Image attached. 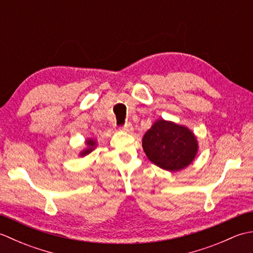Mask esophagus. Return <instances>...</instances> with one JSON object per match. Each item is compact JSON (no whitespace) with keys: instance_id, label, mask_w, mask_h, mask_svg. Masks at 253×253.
<instances>
[{"instance_id":"1","label":"esophagus","mask_w":253,"mask_h":253,"mask_svg":"<svg viewBox=\"0 0 253 253\" xmlns=\"http://www.w3.org/2000/svg\"><path fill=\"white\" fill-rule=\"evenodd\" d=\"M118 128H120V129H122V130H124V131H126V132H130L132 130V125L130 123H126L125 125L120 126Z\"/></svg>"}]
</instances>
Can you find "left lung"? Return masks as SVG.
Returning a JSON list of instances; mask_svg holds the SVG:
<instances>
[{"instance_id": "left-lung-1", "label": "left lung", "mask_w": 253, "mask_h": 253, "mask_svg": "<svg viewBox=\"0 0 253 253\" xmlns=\"http://www.w3.org/2000/svg\"><path fill=\"white\" fill-rule=\"evenodd\" d=\"M148 159L166 170H179L189 165L198 151L197 139L184 126L160 120L143 136Z\"/></svg>"}]
</instances>
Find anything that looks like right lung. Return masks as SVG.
<instances>
[{
  "mask_svg": "<svg viewBox=\"0 0 253 253\" xmlns=\"http://www.w3.org/2000/svg\"><path fill=\"white\" fill-rule=\"evenodd\" d=\"M87 144H88V146L90 147L89 149H87V150H85V151H84L83 153H82V155H84V154H88V153H90L91 151H92V148L94 147V141L93 140H88V142H87Z\"/></svg>",
  "mask_w": 253,
  "mask_h": 253,
  "instance_id": "1",
  "label": "right lung"
}]
</instances>
